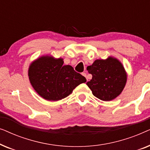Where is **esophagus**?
Segmentation results:
<instances>
[{
    "mask_svg": "<svg viewBox=\"0 0 150 150\" xmlns=\"http://www.w3.org/2000/svg\"><path fill=\"white\" fill-rule=\"evenodd\" d=\"M83 75L86 78V79H87V81H88V78H87V74L84 72V73H83Z\"/></svg>",
    "mask_w": 150,
    "mask_h": 150,
    "instance_id": "obj_1",
    "label": "esophagus"
}]
</instances>
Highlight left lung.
<instances>
[{
    "label": "left lung",
    "mask_w": 150,
    "mask_h": 150,
    "mask_svg": "<svg viewBox=\"0 0 150 150\" xmlns=\"http://www.w3.org/2000/svg\"><path fill=\"white\" fill-rule=\"evenodd\" d=\"M92 79L87 85L98 99L110 101L122 93L126 85L127 74L120 61L112 57L106 60L97 59L87 67Z\"/></svg>",
    "instance_id": "8db88e82"
}]
</instances>
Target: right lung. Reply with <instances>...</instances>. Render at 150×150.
<instances>
[{
  "label": "right lung",
  "instance_id": "obj_1",
  "mask_svg": "<svg viewBox=\"0 0 150 150\" xmlns=\"http://www.w3.org/2000/svg\"><path fill=\"white\" fill-rule=\"evenodd\" d=\"M63 59L43 56L28 68L30 83L44 99L57 101L66 98L80 84L87 80L71 65H63Z\"/></svg>",
  "mask_w": 150,
  "mask_h": 150
}]
</instances>
